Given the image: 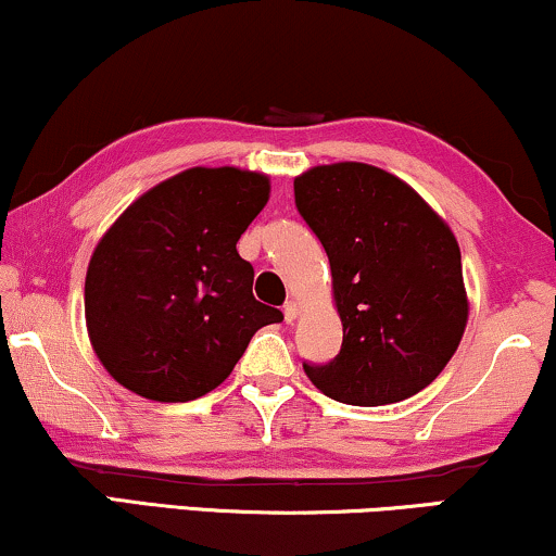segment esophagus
Here are the masks:
<instances>
[{"label": "esophagus", "mask_w": 556, "mask_h": 556, "mask_svg": "<svg viewBox=\"0 0 556 556\" xmlns=\"http://www.w3.org/2000/svg\"><path fill=\"white\" fill-rule=\"evenodd\" d=\"M295 316H299V304H295V301H288V304L283 306V319H286V324H293Z\"/></svg>", "instance_id": "1"}]
</instances>
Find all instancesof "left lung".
Instances as JSON below:
<instances>
[{
	"label": "left lung",
	"mask_w": 556,
	"mask_h": 556,
	"mask_svg": "<svg viewBox=\"0 0 556 556\" xmlns=\"http://www.w3.org/2000/svg\"><path fill=\"white\" fill-rule=\"evenodd\" d=\"M295 208L329 257L340 355L304 363L308 380L350 406L424 391L465 334L459 244L419 193L367 163H331L293 181Z\"/></svg>",
	"instance_id": "8db88e82"
}]
</instances>
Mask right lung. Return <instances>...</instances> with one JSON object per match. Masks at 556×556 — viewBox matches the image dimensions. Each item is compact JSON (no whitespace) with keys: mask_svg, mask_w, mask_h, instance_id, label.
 Wrapping results in <instances>:
<instances>
[{"mask_svg":"<svg viewBox=\"0 0 556 556\" xmlns=\"http://www.w3.org/2000/svg\"><path fill=\"white\" fill-rule=\"evenodd\" d=\"M270 181L240 168H189L142 193L93 250L86 329L106 372L142 399L186 403L232 372L257 329L283 321L252 295L237 252Z\"/></svg>","mask_w":556,"mask_h":556,"instance_id":"right-lung-1","label":"right lung"}]
</instances>
